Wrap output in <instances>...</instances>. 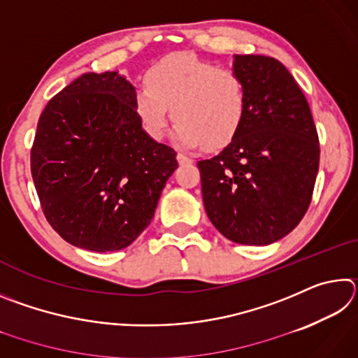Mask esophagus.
<instances>
[{"mask_svg":"<svg viewBox=\"0 0 358 358\" xmlns=\"http://www.w3.org/2000/svg\"><path fill=\"white\" fill-rule=\"evenodd\" d=\"M177 161L180 162V164H189V162H192L191 157L185 156L183 153H178V155H177Z\"/></svg>","mask_w":358,"mask_h":358,"instance_id":"esophagus-1","label":"esophagus"}]
</instances>
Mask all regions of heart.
I'll use <instances>...</instances> for the list:
<instances>
[{
	"label": "heart",
	"mask_w": 358,
	"mask_h": 358,
	"mask_svg": "<svg viewBox=\"0 0 358 358\" xmlns=\"http://www.w3.org/2000/svg\"><path fill=\"white\" fill-rule=\"evenodd\" d=\"M134 108L145 132L161 138L167 120H178L175 136L187 148H221L232 141L243 121L245 83L237 72L221 69L189 53L171 55L145 76Z\"/></svg>",
	"instance_id": "obj_1"
}]
</instances>
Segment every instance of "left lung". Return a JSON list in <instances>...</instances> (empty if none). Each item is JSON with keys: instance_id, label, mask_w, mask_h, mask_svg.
Returning <instances> with one entry per match:
<instances>
[{"instance_id": "left-lung-1", "label": "left lung", "mask_w": 358, "mask_h": 358, "mask_svg": "<svg viewBox=\"0 0 358 358\" xmlns=\"http://www.w3.org/2000/svg\"><path fill=\"white\" fill-rule=\"evenodd\" d=\"M232 71L245 83V115L227 147L197 162L203 207L230 241L265 246L292 232L310 207L317 131L305 94L278 59L234 55Z\"/></svg>"}]
</instances>
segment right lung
Listing matches in <instances>:
<instances>
[{
	"label": "right lung",
	"mask_w": 358,
	"mask_h": 358,
	"mask_svg": "<svg viewBox=\"0 0 358 358\" xmlns=\"http://www.w3.org/2000/svg\"><path fill=\"white\" fill-rule=\"evenodd\" d=\"M136 87L118 71L88 72L48 101L31 175L50 226L93 252L129 246L153 220L177 153L142 128Z\"/></svg>",
	"instance_id": "right-lung-1"
}]
</instances>
